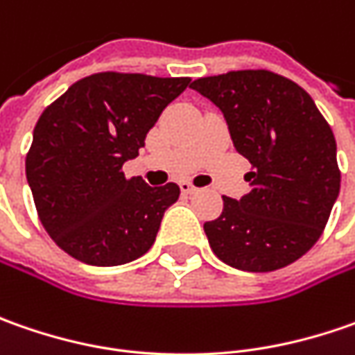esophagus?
Instances as JSON below:
<instances>
[{
	"label": "esophagus",
	"instance_id": "1",
	"mask_svg": "<svg viewBox=\"0 0 355 355\" xmlns=\"http://www.w3.org/2000/svg\"><path fill=\"white\" fill-rule=\"evenodd\" d=\"M180 189H182V193H187V196H191V193H196V191H198V187H196V185H191L189 182H182V184H180Z\"/></svg>",
	"mask_w": 355,
	"mask_h": 355
}]
</instances>
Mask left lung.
Here are the masks:
<instances>
[{
	"label": "left lung",
	"mask_w": 355,
	"mask_h": 355,
	"mask_svg": "<svg viewBox=\"0 0 355 355\" xmlns=\"http://www.w3.org/2000/svg\"><path fill=\"white\" fill-rule=\"evenodd\" d=\"M191 89L221 108L251 162V191L223 196L221 215L203 225L213 252L249 272L291 265L320 239L340 193L330 124L306 90L266 69L203 76Z\"/></svg>",
	"instance_id": "8db88e82"
}]
</instances>
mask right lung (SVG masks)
Wrapping results in <instances>:
<instances>
[{
	"label": "right lung",
	"instance_id": "1",
	"mask_svg": "<svg viewBox=\"0 0 355 355\" xmlns=\"http://www.w3.org/2000/svg\"><path fill=\"white\" fill-rule=\"evenodd\" d=\"M189 76L94 73L75 83L39 116L25 173L41 225L62 251L94 266L130 263L156 241L180 187L126 178L164 108Z\"/></svg>",
	"mask_w": 355,
	"mask_h": 355
}]
</instances>
